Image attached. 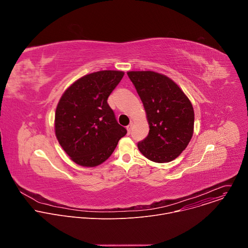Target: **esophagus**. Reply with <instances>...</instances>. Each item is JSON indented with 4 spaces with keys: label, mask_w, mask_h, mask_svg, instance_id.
Wrapping results in <instances>:
<instances>
[{
    "label": "esophagus",
    "mask_w": 248,
    "mask_h": 248,
    "mask_svg": "<svg viewBox=\"0 0 248 248\" xmlns=\"http://www.w3.org/2000/svg\"><path fill=\"white\" fill-rule=\"evenodd\" d=\"M131 128H132V123H130L127 126H126V129H127V133L129 134L130 131H131Z\"/></svg>",
    "instance_id": "esophagus-1"
}]
</instances>
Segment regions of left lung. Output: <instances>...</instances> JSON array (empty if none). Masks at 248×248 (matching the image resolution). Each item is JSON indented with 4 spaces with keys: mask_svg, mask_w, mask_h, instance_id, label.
<instances>
[{
    "mask_svg": "<svg viewBox=\"0 0 248 248\" xmlns=\"http://www.w3.org/2000/svg\"><path fill=\"white\" fill-rule=\"evenodd\" d=\"M143 103L148 135L138 142L139 151L156 163L170 162L188 145L193 134L194 112L189 99L170 78L154 72H128Z\"/></svg>",
    "mask_w": 248,
    "mask_h": 248,
    "instance_id": "8db88e82",
    "label": "left lung"
}]
</instances>
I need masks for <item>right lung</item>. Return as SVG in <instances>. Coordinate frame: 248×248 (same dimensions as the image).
Here are the masks:
<instances>
[{"label":"right lung","mask_w":248,"mask_h":248,"mask_svg":"<svg viewBox=\"0 0 248 248\" xmlns=\"http://www.w3.org/2000/svg\"><path fill=\"white\" fill-rule=\"evenodd\" d=\"M124 75L119 70H100L84 76L60 99L55 115L56 136L75 163L83 167L102 164L126 134L107 102Z\"/></svg>","instance_id":"1"}]
</instances>
